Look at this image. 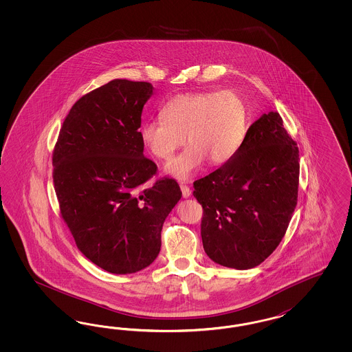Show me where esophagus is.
Segmentation results:
<instances>
[{
  "label": "esophagus",
  "instance_id": "esophagus-1",
  "mask_svg": "<svg viewBox=\"0 0 352 352\" xmlns=\"http://www.w3.org/2000/svg\"><path fill=\"white\" fill-rule=\"evenodd\" d=\"M181 191L182 196H183L184 199H188V197L191 196V190H190V187L186 186V184H181Z\"/></svg>",
  "mask_w": 352,
  "mask_h": 352
}]
</instances>
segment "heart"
Listing matches in <instances>:
<instances>
[{
    "mask_svg": "<svg viewBox=\"0 0 352 352\" xmlns=\"http://www.w3.org/2000/svg\"><path fill=\"white\" fill-rule=\"evenodd\" d=\"M161 118L140 126V139L159 160H169L186 139L190 144L165 166L178 181H188L205 165L221 166L234 159L245 134L246 109L231 90L184 93L161 108Z\"/></svg>",
    "mask_w": 352,
    "mask_h": 352,
    "instance_id": "heart-1",
    "label": "heart"
}]
</instances>
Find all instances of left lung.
Returning a JSON list of instances; mask_svg holds the SVG:
<instances>
[{
  "label": "left lung",
  "mask_w": 352,
  "mask_h": 352,
  "mask_svg": "<svg viewBox=\"0 0 352 352\" xmlns=\"http://www.w3.org/2000/svg\"><path fill=\"white\" fill-rule=\"evenodd\" d=\"M299 155L278 112L246 131L234 159L193 183L205 253L218 265H261L287 232L298 197Z\"/></svg>",
  "instance_id": "left-lung-1"
}]
</instances>
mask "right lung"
Wrapping results in <instances>:
<instances>
[{
    "instance_id": "right-lung-1",
    "label": "right lung",
    "mask_w": 352,
    "mask_h": 352,
    "mask_svg": "<svg viewBox=\"0 0 352 352\" xmlns=\"http://www.w3.org/2000/svg\"><path fill=\"white\" fill-rule=\"evenodd\" d=\"M153 90L116 78L90 91L71 108L54 148L64 222L78 250L111 274H134L156 259L162 224L182 197L174 179L144 186L157 169L139 133Z\"/></svg>"
}]
</instances>
